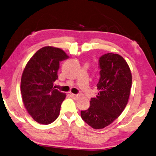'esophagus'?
<instances>
[{"label":"esophagus","instance_id":"esophagus-1","mask_svg":"<svg viewBox=\"0 0 156 156\" xmlns=\"http://www.w3.org/2000/svg\"><path fill=\"white\" fill-rule=\"evenodd\" d=\"M71 96L73 98V99L78 100V98H80V94H71Z\"/></svg>","mask_w":156,"mask_h":156}]
</instances>
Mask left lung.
Segmentation results:
<instances>
[{"label": "left lung", "mask_w": 156, "mask_h": 156, "mask_svg": "<svg viewBox=\"0 0 156 156\" xmlns=\"http://www.w3.org/2000/svg\"><path fill=\"white\" fill-rule=\"evenodd\" d=\"M98 95L91 98L87 110L81 111L83 119L94 129H102L117 119L126 106L132 86V74L123 57L113 53L99 60Z\"/></svg>", "instance_id": "left-lung-1"}]
</instances>
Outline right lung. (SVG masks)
<instances>
[{"label":"right lung","mask_w":156,"mask_h":156,"mask_svg":"<svg viewBox=\"0 0 156 156\" xmlns=\"http://www.w3.org/2000/svg\"><path fill=\"white\" fill-rule=\"evenodd\" d=\"M69 56L61 48L47 46L38 50L26 64L21 80L25 108L39 123L49 124L60 115L66 94L54 89L60 62Z\"/></svg>","instance_id":"right-lung-1"}]
</instances>
